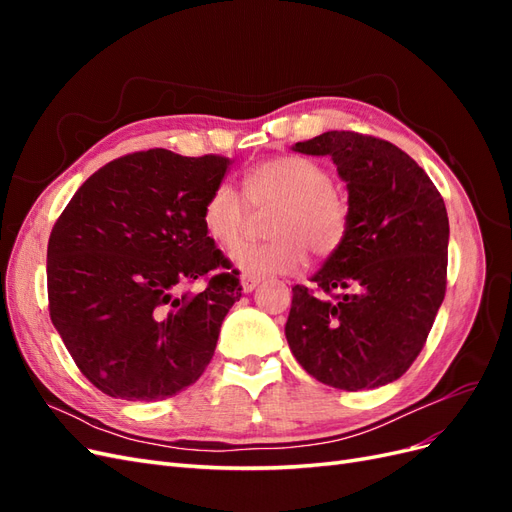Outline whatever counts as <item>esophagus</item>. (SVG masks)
<instances>
[{"mask_svg": "<svg viewBox=\"0 0 512 512\" xmlns=\"http://www.w3.org/2000/svg\"><path fill=\"white\" fill-rule=\"evenodd\" d=\"M258 284H260L258 277H250V275H243V277H241V288H243V292H252Z\"/></svg>", "mask_w": 512, "mask_h": 512, "instance_id": "esophagus-1", "label": "esophagus"}]
</instances>
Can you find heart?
Returning <instances> with one entry per match:
<instances>
[{
    "instance_id": "obj_1",
    "label": "heart",
    "mask_w": 512,
    "mask_h": 512,
    "mask_svg": "<svg viewBox=\"0 0 512 512\" xmlns=\"http://www.w3.org/2000/svg\"><path fill=\"white\" fill-rule=\"evenodd\" d=\"M243 192L252 209H273L265 228L271 241L239 245L230 254L232 265L243 275L294 273L305 265V247L318 258L342 247L350 209L333 188L331 170L318 160L280 156L262 162L243 177ZM245 220L247 209L230 185L222 183L207 196L203 228L222 250L239 241Z\"/></svg>"
}]
</instances>
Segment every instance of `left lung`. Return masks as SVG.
<instances>
[{
	"mask_svg": "<svg viewBox=\"0 0 512 512\" xmlns=\"http://www.w3.org/2000/svg\"><path fill=\"white\" fill-rule=\"evenodd\" d=\"M329 156L346 181L350 224L342 247L292 288L286 339L322 384L376 389L421 354L446 292L448 215L425 170L389 141L324 132L292 147Z\"/></svg>",
	"mask_w": 512,
	"mask_h": 512,
	"instance_id": "left-lung-1",
	"label": "left lung"
}]
</instances>
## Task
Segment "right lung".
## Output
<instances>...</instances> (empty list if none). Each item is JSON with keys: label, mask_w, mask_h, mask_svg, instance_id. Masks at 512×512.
Returning <instances> with one entry per match:
<instances>
[{"label": "right lung", "mask_w": 512, "mask_h": 512, "mask_svg": "<svg viewBox=\"0 0 512 512\" xmlns=\"http://www.w3.org/2000/svg\"><path fill=\"white\" fill-rule=\"evenodd\" d=\"M230 160L136 151L91 175L46 250L49 312L83 376L102 393L158 401L203 376L239 271L203 228ZM208 277L203 293L185 283Z\"/></svg>", "instance_id": "right-lung-1"}]
</instances>
